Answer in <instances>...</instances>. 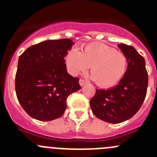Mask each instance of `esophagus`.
I'll return each mask as SVG.
<instances>
[{"label": "esophagus", "mask_w": 157, "mask_h": 157, "mask_svg": "<svg viewBox=\"0 0 157 157\" xmlns=\"http://www.w3.org/2000/svg\"><path fill=\"white\" fill-rule=\"evenodd\" d=\"M79 83H80V86H83V85H84L85 83H86V81H85V80H83V79H80V80H79Z\"/></svg>", "instance_id": "obj_1"}]
</instances>
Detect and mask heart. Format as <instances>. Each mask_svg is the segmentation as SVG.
<instances>
[{"instance_id":"heart-1","label":"heart","mask_w":157,"mask_h":157,"mask_svg":"<svg viewBox=\"0 0 157 157\" xmlns=\"http://www.w3.org/2000/svg\"><path fill=\"white\" fill-rule=\"evenodd\" d=\"M128 58L124 53L101 44H90L81 49L70 50L66 64L70 73L76 76L90 67L92 78L101 87H111L122 79L128 69Z\"/></svg>"}]
</instances>
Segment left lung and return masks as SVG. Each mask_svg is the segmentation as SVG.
<instances>
[{
	"label": "left lung",
	"mask_w": 157,
	"mask_h": 157,
	"mask_svg": "<svg viewBox=\"0 0 157 157\" xmlns=\"http://www.w3.org/2000/svg\"><path fill=\"white\" fill-rule=\"evenodd\" d=\"M128 58V69L118 85L97 90L90 100L93 114L99 119L118 124L132 118L144 101L148 86L145 60L132 46L118 45Z\"/></svg>",
	"instance_id": "8db88e82"
}]
</instances>
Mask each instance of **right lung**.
I'll use <instances>...</instances> for the list:
<instances>
[{
    "instance_id": "obj_1",
    "label": "right lung",
    "mask_w": 157,
    "mask_h": 157,
    "mask_svg": "<svg viewBox=\"0 0 157 157\" xmlns=\"http://www.w3.org/2000/svg\"><path fill=\"white\" fill-rule=\"evenodd\" d=\"M71 39L46 40L28 48L18 60L15 79L17 99L26 113L42 121L60 118L69 95L81 88L67 71L64 58Z\"/></svg>"
}]
</instances>
